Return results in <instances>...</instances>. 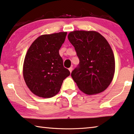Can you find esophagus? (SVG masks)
Returning a JSON list of instances; mask_svg holds the SVG:
<instances>
[{
    "instance_id": "1",
    "label": "esophagus",
    "mask_w": 134,
    "mask_h": 134,
    "mask_svg": "<svg viewBox=\"0 0 134 134\" xmlns=\"http://www.w3.org/2000/svg\"><path fill=\"white\" fill-rule=\"evenodd\" d=\"M69 70L70 71V72L71 73V71H72V70H73V68L72 67H70L69 69Z\"/></svg>"
}]
</instances>
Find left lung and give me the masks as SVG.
I'll list each match as a JSON object with an SVG mask.
<instances>
[{
  "label": "left lung",
  "mask_w": 134,
  "mask_h": 134,
  "mask_svg": "<svg viewBox=\"0 0 134 134\" xmlns=\"http://www.w3.org/2000/svg\"><path fill=\"white\" fill-rule=\"evenodd\" d=\"M68 39L79 59V67L71 73L79 89L88 95L103 92L115 73L114 55L108 42L94 31L70 32Z\"/></svg>",
  "instance_id": "8db88e82"
}]
</instances>
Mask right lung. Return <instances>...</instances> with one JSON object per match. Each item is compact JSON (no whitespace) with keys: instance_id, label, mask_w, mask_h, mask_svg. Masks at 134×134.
Masks as SVG:
<instances>
[{"instance_id":"right-lung-1","label":"right lung","mask_w":134,"mask_h":134,"mask_svg":"<svg viewBox=\"0 0 134 134\" xmlns=\"http://www.w3.org/2000/svg\"><path fill=\"white\" fill-rule=\"evenodd\" d=\"M67 32L42 35L32 43L24 59L23 75L30 91L37 96L50 98L60 91L64 80L70 75L63 66L59 50Z\"/></svg>"}]
</instances>
